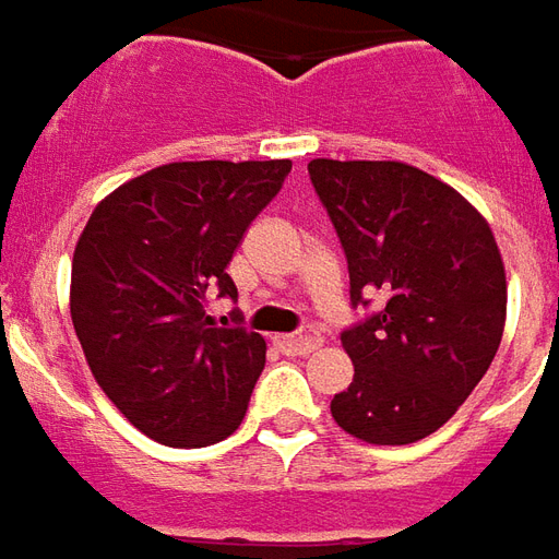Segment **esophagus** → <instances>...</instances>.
Returning a JSON list of instances; mask_svg holds the SVG:
<instances>
[{"label": "esophagus", "instance_id": "obj_1", "mask_svg": "<svg viewBox=\"0 0 559 559\" xmlns=\"http://www.w3.org/2000/svg\"><path fill=\"white\" fill-rule=\"evenodd\" d=\"M276 343H280V349L292 352V355H310V352L322 346V334H316V331H298V334L276 336Z\"/></svg>", "mask_w": 559, "mask_h": 559}]
</instances>
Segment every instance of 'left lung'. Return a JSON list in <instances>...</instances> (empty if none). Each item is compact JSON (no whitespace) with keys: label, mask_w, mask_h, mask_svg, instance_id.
Segmentation results:
<instances>
[{"label":"left lung","mask_w":559,"mask_h":559,"mask_svg":"<svg viewBox=\"0 0 559 559\" xmlns=\"http://www.w3.org/2000/svg\"><path fill=\"white\" fill-rule=\"evenodd\" d=\"M364 316L340 340L355 364L334 421L373 445L430 437L488 373L506 324V271L478 210L403 162L307 165Z\"/></svg>","instance_id":"8db88e82"}]
</instances>
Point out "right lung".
<instances>
[{"label":"right lung","mask_w":559,"mask_h":559,"mask_svg":"<svg viewBox=\"0 0 559 559\" xmlns=\"http://www.w3.org/2000/svg\"><path fill=\"white\" fill-rule=\"evenodd\" d=\"M292 162H174L108 195L71 261V322L110 403L141 433L198 449L235 433L264 370V340L216 328L237 298L228 261Z\"/></svg>","instance_id":"1"}]
</instances>
